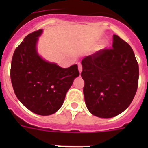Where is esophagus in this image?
<instances>
[{
	"instance_id": "esophagus-1",
	"label": "esophagus",
	"mask_w": 148,
	"mask_h": 148,
	"mask_svg": "<svg viewBox=\"0 0 148 148\" xmlns=\"http://www.w3.org/2000/svg\"><path fill=\"white\" fill-rule=\"evenodd\" d=\"M78 70H79V72H80V73H81V71H82V70H83L82 65H81V64H78Z\"/></svg>"
}]
</instances>
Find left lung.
<instances>
[{
    "label": "left lung",
    "mask_w": 148,
    "mask_h": 148,
    "mask_svg": "<svg viewBox=\"0 0 148 148\" xmlns=\"http://www.w3.org/2000/svg\"><path fill=\"white\" fill-rule=\"evenodd\" d=\"M86 105L103 118L117 116L128 108L138 90L139 67L131 46L113 35L111 48H104L81 61Z\"/></svg>",
    "instance_id": "left-lung-1"
}]
</instances>
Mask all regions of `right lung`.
<instances>
[{"instance_id": "right-lung-1", "label": "right lung", "mask_w": 148, "mask_h": 148, "mask_svg": "<svg viewBox=\"0 0 148 148\" xmlns=\"http://www.w3.org/2000/svg\"><path fill=\"white\" fill-rule=\"evenodd\" d=\"M42 30L29 34L15 49L10 67L14 91L27 109L51 115L62 106L67 90L79 76L77 65L62 68L38 55L36 43Z\"/></svg>"}]
</instances>
